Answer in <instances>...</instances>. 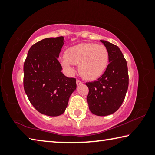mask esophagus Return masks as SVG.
<instances>
[{
	"label": "esophagus",
	"instance_id": "esophagus-1",
	"mask_svg": "<svg viewBox=\"0 0 155 155\" xmlns=\"http://www.w3.org/2000/svg\"><path fill=\"white\" fill-rule=\"evenodd\" d=\"M81 84H83L82 81H80V80H78V79H77V85L78 86V85H81Z\"/></svg>",
	"mask_w": 155,
	"mask_h": 155
}]
</instances>
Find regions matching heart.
<instances>
[{
  "label": "heart",
  "instance_id": "heart-1",
  "mask_svg": "<svg viewBox=\"0 0 155 155\" xmlns=\"http://www.w3.org/2000/svg\"><path fill=\"white\" fill-rule=\"evenodd\" d=\"M109 61L108 50L103 45L94 43H81L68 48L65 57L60 59L68 72L73 73V65H78L81 75L87 80L99 78L105 72Z\"/></svg>",
  "mask_w": 155,
  "mask_h": 155
}]
</instances>
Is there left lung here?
Listing matches in <instances>:
<instances>
[{
    "label": "left lung",
    "mask_w": 155,
    "mask_h": 155,
    "mask_svg": "<svg viewBox=\"0 0 155 155\" xmlns=\"http://www.w3.org/2000/svg\"><path fill=\"white\" fill-rule=\"evenodd\" d=\"M101 41L108 50L109 64L98 80L86 83L89 88L87 101L93 114L105 116L122 105L128 87V74L127 61L119 47L109 41Z\"/></svg>",
    "instance_id": "left-lung-1"
}]
</instances>
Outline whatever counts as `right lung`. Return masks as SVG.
<instances>
[{
	"instance_id": "1",
	"label": "right lung",
	"mask_w": 155,
	"mask_h": 155,
	"mask_svg": "<svg viewBox=\"0 0 155 155\" xmlns=\"http://www.w3.org/2000/svg\"><path fill=\"white\" fill-rule=\"evenodd\" d=\"M64 37L49 38L31 47L24 64V89L37 111L48 116L63 114L76 88V78L61 72L58 61Z\"/></svg>"
}]
</instances>
